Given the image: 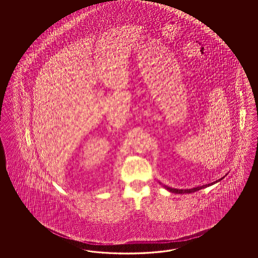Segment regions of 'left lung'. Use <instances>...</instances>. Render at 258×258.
<instances>
[{
  "label": "left lung",
  "mask_w": 258,
  "mask_h": 258,
  "mask_svg": "<svg viewBox=\"0 0 258 258\" xmlns=\"http://www.w3.org/2000/svg\"><path fill=\"white\" fill-rule=\"evenodd\" d=\"M226 175H227V174H226ZM224 177H222V178H220L219 180L213 181V182H211V183H209V184H205V185H201V186L194 187V188H191V189H176V188H171V187L163 185L161 182H159V183H160V184H162V185L164 186V188H166V189H167L168 191H170V192H174V194H191V192H197V191L200 190V189H203V188H206V187L213 185L215 183H217V182H219V181H221Z\"/></svg>",
  "instance_id": "8db88e82"
}]
</instances>
